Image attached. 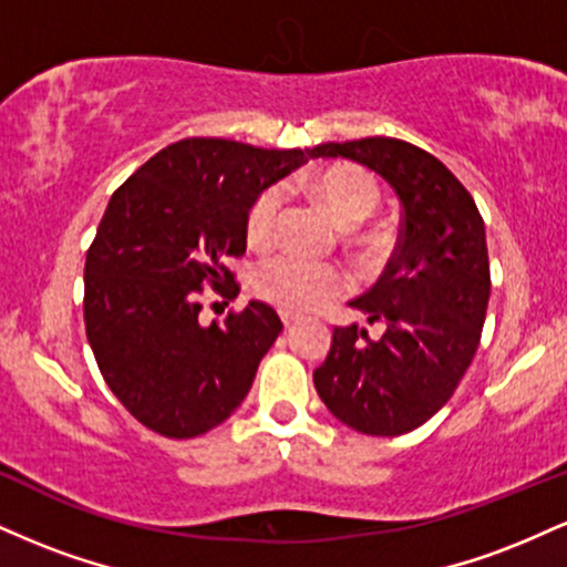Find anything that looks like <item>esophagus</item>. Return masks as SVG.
Segmentation results:
<instances>
[{
	"instance_id": "34e87169",
	"label": "esophagus",
	"mask_w": 567,
	"mask_h": 567,
	"mask_svg": "<svg viewBox=\"0 0 567 567\" xmlns=\"http://www.w3.org/2000/svg\"><path fill=\"white\" fill-rule=\"evenodd\" d=\"M279 320H282L285 328H290V324H296V315H290V311H279Z\"/></svg>"
}]
</instances>
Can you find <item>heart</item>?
I'll return each mask as SVG.
<instances>
[{
  "instance_id": "heart-1",
  "label": "heart",
  "mask_w": 567,
  "mask_h": 567,
  "mask_svg": "<svg viewBox=\"0 0 567 567\" xmlns=\"http://www.w3.org/2000/svg\"><path fill=\"white\" fill-rule=\"evenodd\" d=\"M311 188L341 226H357L365 220L381 199L373 175L351 165L328 167L317 175ZM279 207H282V194L277 188H264L252 199L245 218L247 243L266 247L275 239ZM347 288L349 277L341 266L309 261L301 256H277L256 271L258 296L285 311L320 309Z\"/></svg>"
}]
</instances>
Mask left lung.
<instances>
[{
	"label": "left lung",
	"mask_w": 567,
	"mask_h": 567,
	"mask_svg": "<svg viewBox=\"0 0 567 567\" xmlns=\"http://www.w3.org/2000/svg\"><path fill=\"white\" fill-rule=\"evenodd\" d=\"M309 157L349 159L381 175L402 205L400 243L379 282L349 301L381 338L333 330L315 370L320 400L341 424L396 437L451 400L483 333L491 264L472 194L437 157L396 138L322 143Z\"/></svg>",
	"instance_id": "1"
}]
</instances>
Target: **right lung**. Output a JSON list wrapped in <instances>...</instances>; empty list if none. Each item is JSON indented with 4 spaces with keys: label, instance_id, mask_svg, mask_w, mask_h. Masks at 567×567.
I'll return each instance as SVG.
<instances>
[{
    "label": "right lung",
    "instance_id": "obj_1",
    "mask_svg": "<svg viewBox=\"0 0 567 567\" xmlns=\"http://www.w3.org/2000/svg\"><path fill=\"white\" fill-rule=\"evenodd\" d=\"M306 154L184 138L109 199L84 261V328L116 400L162 437L224 424L277 341L282 322L261 301L202 324V288L237 296L226 261L245 252L247 210Z\"/></svg>",
    "mask_w": 567,
    "mask_h": 567
}]
</instances>
